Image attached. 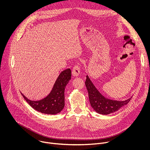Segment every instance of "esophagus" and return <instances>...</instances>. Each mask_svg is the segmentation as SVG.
<instances>
[{
	"label": "esophagus",
	"instance_id": "34e87169",
	"mask_svg": "<svg viewBox=\"0 0 150 150\" xmlns=\"http://www.w3.org/2000/svg\"><path fill=\"white\" fill-rule=\"evenodd\" d=\"M80 71H81V69H80V67L78 65H75L72 69V74L74 76H77L79 75L80 74Z\"/></svg>",
	"mask_w": 150,
	"mask_h": 150
}]
</instances>
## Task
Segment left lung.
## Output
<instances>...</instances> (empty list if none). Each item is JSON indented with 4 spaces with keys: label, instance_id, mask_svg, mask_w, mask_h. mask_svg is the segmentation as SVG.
Returning <instances> with one entry per match:
<instances>
[{
    "label": "left lung",
    "instance_id": "obj_1",
    "mask_svg": "<svg viewBox=\"0 0 150 150\" xmlns=\"http://www.w3.org/2000/svg\"><path fill=\"white\" fill-rule=\"evenodd\" d=\"M85 84L88 93L91 107L97 113L101 115H108L117 111L122 107L129 103L132 98L125 101H117L104 97L97 90L88 75H87Z\"/></svg>",
    "mask_w": 150,
    "mask_h": 150
}]
</instances>
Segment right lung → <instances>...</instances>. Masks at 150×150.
<instances>
[{"mask_svg":"<svg viewBox=\"0 0 150 150\" xmlns=\"http://www.w3.org/2000/svg\"><path fill=\"white\" fill-rule=\"evenodd\" d=\"M71 78V70L67 69L62 71L57 78L52 90L45 98L32 101L22 94L27 102L35 110L41 113L56 115L60 113L65 106V88Z\"/></svg>","mask_w":150,"mask_h":150,"instance_id":"obj_1","label":"right lung"}]
</instances>
